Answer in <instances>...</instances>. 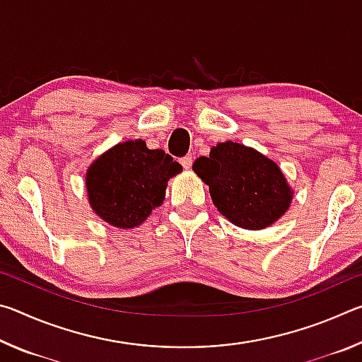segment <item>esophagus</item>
<instances>
[{
    "label": "esophagus",
    "instance_id": "1",
    "mask_svg": "<svg viewBox=\"0 0 362 362\" xmlns=\"http://www.w3.org/2000/svg\"><path fill=\"white\" fill-rule=\"evenodd\" d=\"M180 164L185 169H189L192 168V164H193V156L192 155H187V156H183L182 159H180Z\"/></svg>",
    "mask_w": 362,
    "mask_h": 362
}]
</instances>
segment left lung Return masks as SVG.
I'll return each mask as SVG.
<instances>
[{
	"instance_id": "1",
	"label": "left lung",
	"mask_w": 362,
	"mask_h": 362,
	"mask_svg": "<svg viewBox=\"0 0 362 362\" xmlns=\"http://www.w3.org/2000/svg\"><path fill=\"white\" fill-rule=\"evenodd\" d=\"M193 170L209 187L217 211L241 228H267L291 207L293 189L283 170L252 146L220 142L196 159Z\"/></svg>"
}]
</instances>
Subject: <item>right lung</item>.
I'll list each match as a JSON object with an SVG mask.
<instances>
[{
  "instance_id": "add662e5",
  "label": "right lung",
  "mask_w": 362,
  "mask_h": 362,
  "mask_svg": "<svg viewBox=\"0 0 362 362\" xmlns=\"http://www.w3.org/2000/svg\"><path fill=\"white\" fill-rule=\"evenodd\" d=\"M179 173V163L164 150H150L145 140L119 142L86 170L89 204L115 228H136L163 204L169 179Z\"/></svg>"
}]
</instances>
